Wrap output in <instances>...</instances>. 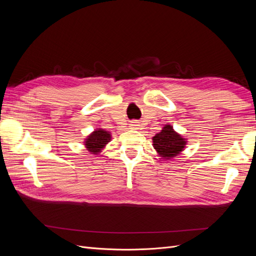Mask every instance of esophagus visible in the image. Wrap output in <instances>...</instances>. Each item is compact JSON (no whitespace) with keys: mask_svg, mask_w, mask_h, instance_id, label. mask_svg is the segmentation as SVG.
Returning a JSON list of instances; mask_svg holds the SVG:
<instances>
[{"mask_svg":"<svg viewBox=\"0 0 256 256\" xmlns=\"http://www.w3.org/2000/svg\"><path fill=\"white\" fill-rule=\"evenodd\" d=\"M138 124L136 122H132L130 124V128L131 129H138Z\"/></svg>","mask_w":256,"mask_h":256,"instance_id":"esophagus-1","label":"esophagus"}]
</instances>
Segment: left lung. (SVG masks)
I'll list each match as a JSON object with an SVG mask.
<instances>
[{"instance_id": "obj_1", "label": "left lung", "mask_w": 256, "mask_h": 256, "mask_svg": "<svg viewBox=\"0 0 256 256\" xmlns=\"http://www.w3.org/2000/svg\"><path fill=\"white\" fill-rule=\"evenodd\" d=\"M152 146L158 156L164 160H171L180 154L187 145V138L173 129V126L166 124L160 132L152 138Z\"/></svg>"}]
</instances>
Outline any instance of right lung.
I'll return each mask as SVG.
<instances>
[{"label": "right lung", "mask_w": 256, "mask_h": 256, "mask_svg": "<svg viewBox=\"0 0 256 256\" xmlns=\"http://www.w3.org/2000/svg\"><path fill=\"white\" fill-rule=\"evenodd\" d=\"M112 134L108 130L97 128L84 138V146L90 154H98L106 148V144L111 141Z\"/></svg>", "instance_id": "1"}]
</instances>
